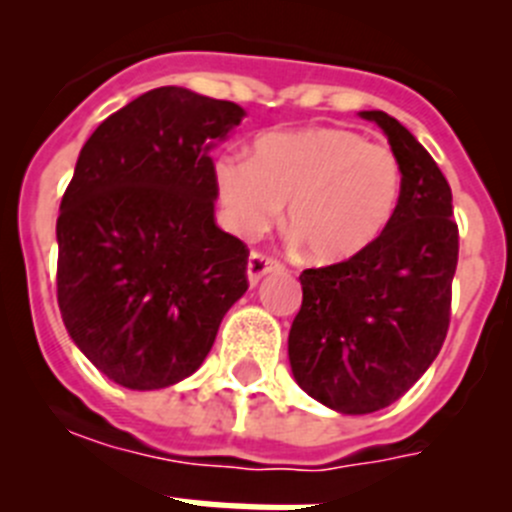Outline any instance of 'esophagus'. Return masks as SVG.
<instances>
[{
  "instance_id": "34e87169",
  "label": "esophagus",
  "mask_w": 512,
  "mask_h": 512,
  "mask_svg": "<svg viewBox=\"0 0 512 512\" xmlns=\"http://www.w3.org/2000/svg\"><path fill=\"white\" fill-rule=\"evenodd\" d=\"M277 269H282V261H277L274 256H266V253L261 251H253L251 256H248V282L251 284H259L264 274Z\"/></svg>"
}]
</instances>
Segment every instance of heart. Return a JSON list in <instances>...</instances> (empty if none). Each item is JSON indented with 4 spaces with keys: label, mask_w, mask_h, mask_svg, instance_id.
Instances as JSON below:
<instances>
[{
    "label": "heart",
    "mask_w": 512,
    "mask_h": 512,
    "mask_svg": "<svg viewBox=\"0 0 512 512\" xmlns=\"http://www.w3.org/2000/svg\"><path fill=\"white\" fill-rule=\"evenodd\" d=\"M402 187L397 153L346 128L261 135L251 158L225 153L215 164L217 197L235 233L259 238L287 202L289 235L318 264L372 248L390 228Z\"/></svg>",
    "instance_id": "1"
}]
</instances>
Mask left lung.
<instances>
[{"label": "left lung", "instance_id": "1", "mask_svg": "<svg viewBox=\"0 0 512 512\" xmlns=\"http://www.w3.org/2000/svg\"><path fill=\"white\" fill-rule=\"evenodd\" d=\"M377 122L405 169L400 207L372 248L305 269L289 330V364L310 397L346 415L400 400L438 356L459 261L451 187L431 153L382 110Z\"/></svg>", "mask_w": 512, "mask_h": 512}]
</instances>
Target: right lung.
<instances>
[{
	"instance_id": "add662e5",
	"label": "right lung",
	"mask_w": 512,
	"mask_h": 512,
	"mask_svg": "<svg viewBox=\"0 0 512 512\" xmlns=\"http://www.w3.org/2000/svg\"><path fill=\"white\" fill-rule=\"evenodd\" d=\"M246 115L182 87L140 94L84 143L58 212V307L128 390L194 374L248 289V248L215 225L210 148Z\"/></svg>"
}]
</instances>
